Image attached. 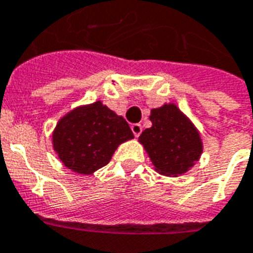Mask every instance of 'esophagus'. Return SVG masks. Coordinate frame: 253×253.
Returning <instances> with one entry per match:
<instances>
[{
    "label": "esophagus",
    "mask_w": 253,
    "mask_h": 253,
    "mask_svg": "<svg viewBox=\"0 0 253 253\" xmlns=\"http://www.w3.org/2000/svg\"><path fill=\"white\" fill-rule=\"evenodd\" d=\"M131 131L135 137H139V135H141V132H142V126H141L139 123H132Z\"/></svg>",
    "instance_id": "1"
}]
</instances>
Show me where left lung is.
Listing matches in <instances>:
<instances>
[{
    "label": "left lung",
    "mask_w": 253,
    "mask_h": 253,
    "mask_svg": "<svg viewBox=\"0 0 253 253\" xmlns=\"http://www.w3.org/2000/svg\"><path fill=\"white\" fill-rule=\"evenodd\" d=\"M149 118L153 126L143 130L139 142L156 170L167 176L186 173L202 154L198 130L175 104L154 108Z\"/></svg>",
    "instance_id": "1"
}]
</instances>
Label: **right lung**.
Returning a JSON list of instances; mask_svg holds the SVG:
<instances>
[{
	"mask_svg": "<svg viewBox=\"0 0 253 253\" xmlns=\"http://www.w3.org/2000/svg\"><path fill=\"white\" fill-rule=\"evenodd\" d=\"M131 138L128 123L96 101L63 116L54 130L52 143L65 167L89 175L108 164L116 148Z\"/></svg>",
	"mask_w": 253,
	"mask_h": 253,
	"instance_id": "add662e5",
	"label": "right lung"
}]
</instances>
